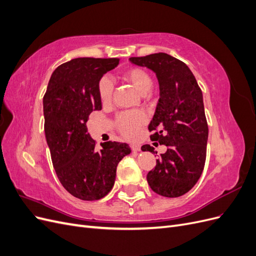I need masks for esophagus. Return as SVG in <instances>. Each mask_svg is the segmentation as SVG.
I'll list each match as a JSON object with an SVG mask.
<instances>
[{
    "label": "esophagus",
    "instance_id": "34e87169",
    "mask_svg": "<svg viewBox=\"0 0 256 256\" xmlns=\"http://www.w3.org/2000/svg\"><path fill=\"white\" fill-rule=\"evenodd\" d=\"M130 147H131V150H132L134 152H140V145H136V144H131L130 145Z\"/></svg>",
    "mask_w": 256,
    "mask_h": 256
}]
</instances>
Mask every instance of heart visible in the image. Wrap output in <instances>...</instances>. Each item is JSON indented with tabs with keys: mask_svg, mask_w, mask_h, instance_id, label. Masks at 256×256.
Listing matches in <instances>:
<instances>
[{
	"mask_svg": "<svg viewBox=\"0 0 256 256\" xmlns=\"http://www.w3.org/2000/svg\"><path fill=\"white\" fill-rule=\"evenodd\" d=\"M122 79L130 83L132 86L144 95L152 88V79L144 69L138 67L129 68L122 74ZM113 84L111 80L104 76L98 82V96L100 102L108 104L112 99ZM146 122L145 115L138 111H125L118 115L115 120L116 129L128 140H134L138 136V131Z\"/></svg>",
	"mask_w": 256,
	"mask_h": 256,
	"instance_id": "b5f03b06",
	"label": "heart"
}]
</instances>
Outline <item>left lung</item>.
<instances>
[{
	"label": "left lung",
	"mask_w": 256,
	"mask_h": 256,
	"mask_svg": "<svg viewBox=\"0 0 256 256\" xmlns=\"http://www.w3.org/2000/svg\"><path fill=\"white\" fill-rule=\"evenodd\" d=\"M131 63L152 69L159 82L160 98L148 129L152 141L168 150L146 178L157 194L178 198L191 190L206 160L208 125L203 94L189 67L166 53L130 58ZM142 150L156 152L150 145Z\"/></svg>",
	"instance_id": "left-lung-1"
}]
</instances>
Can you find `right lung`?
<instances>
[{
	"instance_id": "right-lung-1",
	"label": "right lung",
	"mask_w": 256,
	"mask_h": 256,
	"mask_svg": "<svg viewBox=\"0 0 256 256\" xmlns=\"http://www.w3.org/2000/svg\"><path fill=\"white\" fill-rule=\"evenodd\" d=\"M120 58H74L53 72L44 96V134L52 164L63 187L83 200L102 198L113 188L118 162L129 145L96 142L88 132L92 111L102 110L98 82Z\"/></svg>"
}]
</instances>
